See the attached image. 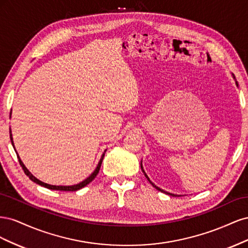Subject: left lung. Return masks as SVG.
<instances>
[{
	"instance_id": "obj_1",
	"label": "left lung",
	"mask_w": 248,
	"mask_h": 248,
	"mask_svg": "<svg viewBox=\"0 0 248 248\" xmlns=\"http://www.w3.org/2000/svg\"><path fill=\"white\" fill-rule=\"evenodd\" d=\"M232 78H234L235 79V82H236V86L238 87V81L236 80V78H235V76H234V74H232ZM140 169H141V170H142V172H144V175H145V177L147 178V180H148V181L150 182V184H151L153 187H155V188L157 189V190H159V191H161V192H163V193H167V194H169V196H172V197H181V196H178V194H174V193H170V192H168V191H166V190H163V189H161V188H159V187L158 186H156L152 181H151V180H150V178L148 177V175L146 174V171H145V170H144V168H142V163H141V161H140Z\"/></svg>"
}]
</instances>
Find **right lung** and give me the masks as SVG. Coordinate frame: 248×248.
<instances>
[{
	"label": "right lung",
	"mask_w": 248,
	"mask_h": 248,
	"mask_svg": "<svg viewBox=\"0 0 248 248\" xmlns=\"http://www.w3.org/2000/svg\"><path fill=\"white\" fill-rule=\"evenodd\" d=\"M10 118H11V112H10ZM10 140H11V144H12V146H13L14 150H16V147H14V142H13V138H12L11 129H10ZM16 155H17V158H18L19 164L21 166L22 170H24L25 174H26L30 179H31L33 182H35V183H37V184H39V185H41V186H43V187H46V188H48V189H52V190L76 191V190H78V189L82 188V187H85L86 185H88L90 182H92L93 180L95 179V177L97 176V174H98V172H99V170H100V167H101V163H102V160H103V157H104V154H106V152H107V150H106V151H104V152H103V154L101 155V158H100V160H99L98 164H97V167H96V169L94 170V171L92 172V174L90 175L87 179H85L84 181H81V182H79V183H78V184L70 185V186H63V185H60V186H58V185H50V184H47V183H44V182L40 181L39 179H37L33 174H31V171H30V170L26 168V166L24 164V162L21 161L20 157H19V155H18V153H17L16 150Z\"/></svg>",
	"instance_id": "obj_1"
}]
</instances>
